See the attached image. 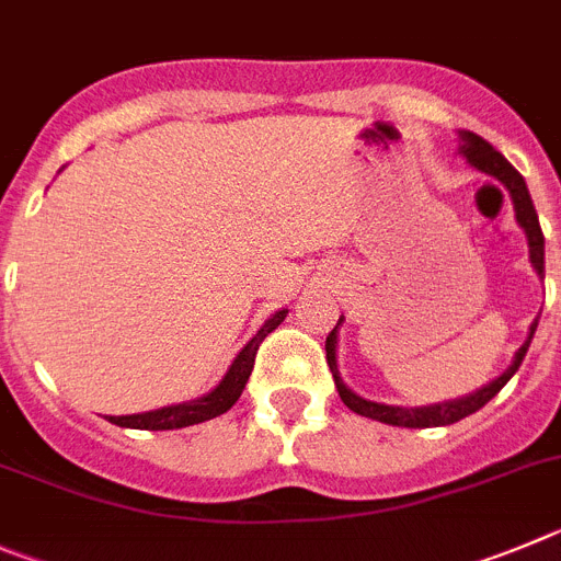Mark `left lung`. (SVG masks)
<instances>
[{"label":"left lung","instance_id":"left-lung-1","mask_svg":"<svg viewBox=\"0 0 561 561\" xmlns=\"http://www.w3.org/2000/svg\"><path fill=\"white\" fill-rule=\"evenodd\" d=\"M459 152L472 163V167L479 169V172L501 180L503 186H506L508 197H512V203H515L517 225L526 230L528 259H531V266L537 270L539 277H546V236H542V228H539L537 210H534L531 194H528L523 174L517 172V169L512 167V163H508L490 141H484V138L476 136V133H470V130H459ZM537 322H539V317L531 322V328H528V339L520 344V351L515 353V362L508 364V369L501 375V378H495L492 383L481 387L479 392L467 394V398L445 400V403H434V405H420V409L375 403V400L362 398V394H356L353 389L344 387L342 375H339V367H336V331H339V325H342V317H339L336 328H333L325 339V358H328V367H331V373H333V383H336V389H339V398L344 400V405H347L351 411H356V414H362V417L378 420V423L400 425V428H436V425H450V423H459V420L470 417V414H476L481 405L490 403V400L495 398L503 387H506L508 378L517 373V367H520L523 358H526L528 344H531L534 331H537Z\"/></svg>","mask_w":561,"mask_h":561}]
</instances>
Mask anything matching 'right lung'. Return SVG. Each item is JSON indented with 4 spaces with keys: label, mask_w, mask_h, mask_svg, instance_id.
<instances>
[{
    "label": "right lung",
    "mask_w": 561,
    "mask_h": 561,
    "mask_svg": "<svg viewBox=\"0 0 561 561\" xmlns=\"http://www.w3.org/2000/svg\"><path fill=\"white\" fill-rule=\"evenodd\" d=\"M286 314H289L286 308L284 311H275V314L261 325V331L255 333L244 347H241V353L233 358V364H230V369L225 373L222 381H219V387L210 389V392L203 394V398L188 400V403H178V405H163V409L144 411V414H125V417H107V420H111L113 425H122V428L172 431V428H186V425H197V423H205V420L219 417V414H225V411L241 398L247 378H250V373H253L259 344L286 320Z\"/></svg>",
    "instance_id": "obj_1"
}]
</instances>
